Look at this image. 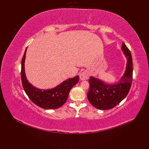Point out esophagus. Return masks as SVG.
I'll return each instance as SVG.
<instances>
[{
    "mask_svg": "<svg viewBox=\"0 0 149 149\" xmlns=\"http://www.w3.org/2000/svg\"><path fill=\"white\" fill-rule=\"evenodd\" d=\"M89 78V73L88 71H84L79 74V78L81 80H86Z\"/></svg>",
    "mask_w": 149,
    "mask_h": 149,
    "instance_id": "34e87169",
    "label": "esophagus"
}]
</instances>
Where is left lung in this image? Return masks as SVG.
<instances>
[{"instance_id":"left-lung-1","label":"left lung","mask_w":149,"mask_h":149,"mask_svg":"<svg viewBox=\"0 0 149 149\" xmlns=\"http://www.w3.org/2000/svg\"><path fill=\"white\" fill-rule=\"evenodd\" d=\"M122 49L127 59L126 70L119 82L115 84H107L94 77L89 79V89L88 99L89 102L98 109H112L127 96L132 82V58L129 48L123 42Z\"/></svg>"}]
</instances>
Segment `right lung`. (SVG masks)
<instances>
[{
	"label": "right lung",
	"instance_id": "obj_1",
	"mask_svg": "<svg viewBox=\"0 0 149 149\" xmlns=\"http://www.w3.org/2000/svg\"><path fill=\"white\" fill-rule=\"evenodd\" d=\"M26 48L22 60L21 79L26 95L36 105L46 109H55L64 104L71 89L78 82L79 76L67 79L51 89H40L31 85L26 78L24 62Z\"/></svg>",
	"mask_w": 149,
	"mask_h": 149
}]
</instances>
